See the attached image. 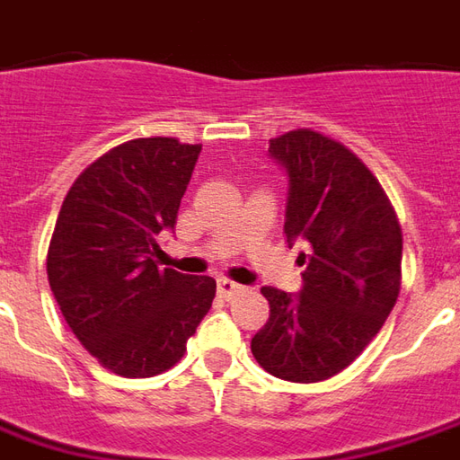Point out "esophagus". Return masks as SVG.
<instances>
[{"label": "esophagus", "instance_id": "1", "mask_svg": "<svg viewBox=\"0 0 460 460\" xmlns=\"http://www.w3.org/2000/svg\"><path fill=\"white\" fill-rule=\"evenodd\" d=\"M217 288H219V296H224V298L236 296V294H241V291H243V286L234 284V281H229V279H219V281H217Z\"/></svg>", "mask_w": 460, "mask_h": 460}]
</instances>
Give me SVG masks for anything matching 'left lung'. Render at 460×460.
Instances as JSON below:
<instances>
[{"mask_svg": "<svg viewBox=\"0 0 460 460\" xmlns=\"http://www.w3.org/2000/svg\"><path fill=\"white\" fill-rule=\"evenodd\" d=\"M286 172L284 234L301 243V288L263 286L271 316L252 339L276 378L316 384L343 371L388 319L401 288V226L364 162L311 129L269 141Z\"/></svg>", "mask_w": 460, "mask_h": 460, "instance_id": "left-lung-1", "label": "left lung"}]
</instances>
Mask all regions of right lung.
Wrapping results in <instances>:
<instances>
[{
    "label": "right lung",
    "instance_id": "add662e5",
    "mask_svg": "<svg viewBox=\"0 0 460 460\" xmlns=\"http://www.w3.org/2000/svg\"><path fill=\"white\" fill-rule=\"evenodd\" d=\"M199 154L169 137L127 141L86 166L64 199L47 256L51 294L82 346L119 376L172 368L217 296L211 276L154 261Z\"/></svg>",
    "mask_w": 460,
    "mask_h": 460
}]
</instances>
